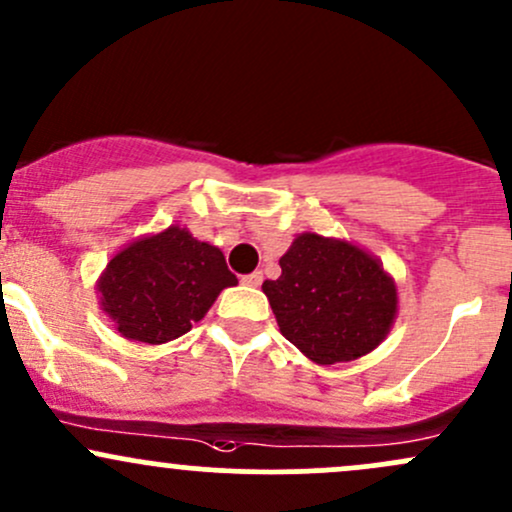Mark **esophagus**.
I'll return each instance as SVG.
<instances>
[{"label":"esophagus","instance_id":"1","mask_svg":"<svg viewBox=\"0 0 512 512\" xmlns=\"http://www.w3.org/2000/svg\"><path fill=\"white\" fill-rule=\"evenodd\" d=\"M263 280V273L261 271H254V273H246V276H241V283L244 285H251V288H258Z\"/></svg>","mask_w":512,"mask_h":512}]
</instances>
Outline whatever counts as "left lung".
<instances>
[{
	"mask_svg": "<svg viewBox=\"0 0 512 512\" xmlns=\"http://www.w3.org/2000/svg\"><path fill=\"white\" fill-rule=\"evenodd\" d=\"M280 278L263 293L280 332L307 359L339 364L383 342L398 310L393 280L381 263L346 241L302 234L280 258Z\"/></svg>",
	"mask_w": 512,
	"mask_h": 512,
	"instance_id": "1",
	"label": "left lung"
}]
</instances>
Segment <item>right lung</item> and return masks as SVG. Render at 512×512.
<instances>
[{
  "mask_svg": "<svg viewBox=\"0 0 512 512\" xmlns=\"http://www.w3.org/2000/svg\"><path fill=\"white\" fill-rule=\"evenodd\" d=\"M236 276L217 246L180 227L134 241L107 263L102 307L126 339L163 344L190 332Z\"/></svg>",
  "mask_w": 512,
  "mask_h": 512,
  "instance_id": "obj_1",
  "label": "right lung"
}]
</instances>
